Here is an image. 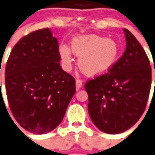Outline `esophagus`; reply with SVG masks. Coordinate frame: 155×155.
Here are the masks:
<instances>
[{
  "label": "esophagus",
  "mask_w": 155,
  "mask_h": 155,
  "mask_svg": "<svg viewBox=\"0 0 155 155\" xmlns=\"http://www.w3.org/2000/svg\"><path fill=\"white\" fill-rule=\"evenodd\" d=\"M82 85H83V82H82L81 80H80V79H77V80H75V87H76V88H77V89H79V88L81 87Z\"/></svg>",
  "instance_id": "1"
}]
</instances>
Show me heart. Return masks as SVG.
I'll use <instances>...</instances> for the list:
<instances>
[{"label": "heart", "instance_id": "1", "mask_svg": "<svg viewBox=\"0 0 155 155\" xmlns=\"http://www.w3.org/2000/svg\"><path fill=\"white\" fill-rule=\"evenodd\" d=\"M71 50L79 58L78 65L80 71L89 76L106 73L117 61L120 49L113 39H106L95 35H82L75 37L71 41ZM62 64L70 68L72 62L69 47L62 45L59 48Z\"/></svg>", "mask_w": 155, "mask_h": 155}]
</instances>
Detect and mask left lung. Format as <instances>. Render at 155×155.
Segmentation results:
<instances>
[{
  "label": "left lung",
  "instance_id": "left-lung-1",
  "mask_svg": "<svg viewBox=\"0 0 155 155\" xmlns=\"http://www.w3.org/2000/svg\"><path fill=\"white\" fill-rule=\"evenodd\" d=\"M126 49L110 71L86 82L88 113L102 132L119 134L139 120L151 87V68L143 48L124 28ZM155 72V69H154Z\"/></svg>",
  "mask_w": 155,
  "mask_h": 155
}]
</instances>
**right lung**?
Returning a JSON list of instances; mask_svg holds the SVG:
<instances>
[{"label": "right lung", "mask_w": 155, "mask_h": 155, "mask_svg": "<svg viewBox=\"0 0 155 155\" xmlns=\"http://www.w3.org/2000/svg\"><path fill=\"white\" fill-rule=\"evenodd\" d=\"M58 39L49 28L31 32L15 44L5 67L8 102L15 120L35 134L61 124L75 92V80L60 64Z\"/></svg>", "instance_id": "right-lung-1"}]
</instances>
